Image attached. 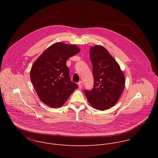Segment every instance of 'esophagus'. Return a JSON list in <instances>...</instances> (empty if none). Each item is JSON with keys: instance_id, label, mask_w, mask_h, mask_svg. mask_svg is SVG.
<instances>
[{"instance_id": "1", "label": "esophagus", "mask_w": 158, "mask_h": 158, "mask_svg": "<svg viewBox=\"0 0 158 158\" xmlns=\"http://www.w3.org/2000/svg\"><path fill=\"white\" fill-rule=\"evenodd\" d=\"M77 84H78L79 88L81 89V88L82 87V81H79V82L77 83Z\"/></svg>"}]
</instances>
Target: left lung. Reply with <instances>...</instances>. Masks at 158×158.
<instances>
[{
    "instance_id": "obj_1",
    "label": "left lung",
    "mask_w": 158,
    "mask_h": 158,
    "mask_svg": "<svg viewBox=\"0 0 158 158\" xmlns=\"http://www.w3.org/2000/svg\"><path fill=\"white\" fill-rule=\"evenodd\" d=\"M93 65V88L84 90L88 102L95 109L104 110L114 106L125 85V77L120 66L109 52L101 46L90 49Z\"/></svg>"
}]
</instances>
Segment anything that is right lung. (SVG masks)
Returning <instances> with one entry per match:
<instances>
[{
	"label": "right lung",
	"instance_id": "1",
	"mask_svg": "<svg viewBox=\"0 0 158 158\" xmlns=\"http://www.w3.org/2000/svg\"><path fill=\"white\" fill-rule=\"evenodd\" d=\"M80 51L75 45L54 44L34 62L31 80L40 101L51 107H61L78 87L71 81L66 61Z\"/></svg>",
	"mask_w": 158,
	"mask_h": 158
}]
</instances>
